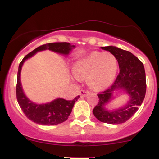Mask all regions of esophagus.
Masks as SVG:
<instances>
[{
  "label": "esophagus",
  "mask_w": 159,
  "mask_h": 159,
  "mask_svg": "<svg viewBox=\"0 0 159 159\" xmlns=\"http://www.w3.org/2000/svg\"><path fill=\"white\" fill-rule=\"evenodd\" d=\"M88 93H89L88 90H81V91H80V95H81V96H86Z\"/></svg>",
  "instance_id": "34e87169"
}]
</instances>
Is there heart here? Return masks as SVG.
Instances as JSON below:
<instances>
[{"mask_svg":"<svg viewBox=\"0 0 159 159\" xmlns=\"http://www.w3.org/2000/svg\"><path fill=\"white\" fill-rule=\"evenodd\" d=\"M117 70V61L111 53L93 52L78 61L74 66L77 78H88L89 85L93 89H103L113 81Z\"/></svg>","mask_w":159,"mask_h":159,"instance_id":"b5f03b06","label":"heart"}]
</instances>
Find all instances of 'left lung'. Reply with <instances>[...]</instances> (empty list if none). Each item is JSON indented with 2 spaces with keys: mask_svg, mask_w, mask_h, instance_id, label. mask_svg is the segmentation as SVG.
<instances>
[{
  "mask_svg": "<svg viewBox=\"0 0 159 159\" xmlns=\"http://www.w3.org/2000/svg\"><path fill=\"white\" fill-rule=\"evenodd\" d=\"M102 48L110 52L116 57L120 70L112 85L97 94L98 102L93 113L102 123H123L135 114L145 97L147 90L145 69L143 63L128 51L114 46L102 47ZM118 89L126 91L130 96V100L122 109L113 111L105 110L104 106L111 99L112 92Z\"/></svg>",
  "mask_w": 159,
  "mask_h": 159,
  "instance_id": "8db88e82",
  "label": "left lung"
}]
</instances>
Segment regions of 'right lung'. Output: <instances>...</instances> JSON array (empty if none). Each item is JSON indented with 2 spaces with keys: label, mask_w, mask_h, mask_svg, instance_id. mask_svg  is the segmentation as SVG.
Masks as SVG:
<instances>
[{
  "label": "right lung",
  "mask_w": 159,
  "mask_h": 159,
  "mask_svg": "<svg viewBox=\"0 0 159 159\" xmlns=\"http://www.w3.org/2000/svg\"><path fill=\"white\" fill-rule=\"evenodd\" d=\"M69 43H52L40 45L31 52L27 54L19 66L16 84V98L20 107L25 116L34 123L41 125H57L66 121L72 112L74 104L79 98L80 96H76L72 100H66L64 98H57L50 103L37 105L32 102L24 94L21 84V70L24 62L39 51L48 50L63 54H68L71 49L74 48Z\"/></svg>",
  "instance_id": "add662e5"
}]
</instances>
